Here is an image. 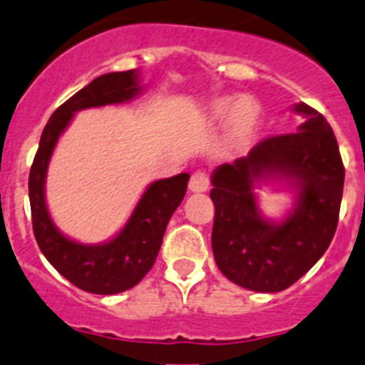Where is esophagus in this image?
Listing matches in <instances>:
<instances>
[{
  "label": "esophagus",
  "mask_w": 365,
  "mask_h": 365,
  "mask_svg": "<svg viewBox=\"0 0 365 365\" xmlns=\"http://www.w3.org/2000/svg\"><path fill=\"white\" fill-rule=\"evenodd\" d=\"M210 188V175L202 170H197L190 179V192L193 193H204Z\"/></svg>",
  "instance_id": "esophagus-1"
}]
</instances>
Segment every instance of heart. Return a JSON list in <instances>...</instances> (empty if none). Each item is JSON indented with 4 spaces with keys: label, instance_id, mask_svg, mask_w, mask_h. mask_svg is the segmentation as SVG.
<instances>
[{
    "label": "heart",
    "instance_id": "heart-1",
    "mask_svg": "<svg viewBox=\"0 0 365 365\" xmlns=\"http://www.w3.org/2000/svg\"><path fill=\"white\" fill-rule=\"evenodd\" d=\"M211 116L229 121V141L235 147H244L258 127L259 109L251 98H222L211 107Z\"/></svg>",
    "mask_w": 365,
    "mask_h": 365
}]
</instances>
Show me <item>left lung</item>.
Returning <instances> with one entry per match:
<instances>
[{
	"label": "left lung",
	"mask_w": 365,
	"mask_h": 365,
	"mask_svg": "<svg viewBox=\"0 0 365 365\" xmlns=\"http://www.w3.org/2000/svg\"><path fill=\"white\" fill-rule=\"evenodd\" d=\"M294 110L307 118L297 133L267 138L211 175L215 262L227 279L255 292H281L304 276L329 247L339 222L344 165L335 134L307 103ZM277 178L289 180L298 199L283 221L272 222L259 211L254 185Z\"/></svg>",
	"instance_id": "obj_1"
}]
</instances>
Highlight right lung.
<instances>
[{
  "instance_id": "right-lung-1",
  "label": "right lung",
  "mask_w": 365,
  "mask_h": 365,
  "mask_svg": "<svg viewBox=\"0 0 365 365\" xmlns=\"http://www.w3.org/2000/svg\"><path fill=\"white\" fill-rule=\"evenodd\" d=\"M141 91L138 71L107 73L66 100L48 120L29 177L34 235L48 262L78 289L91 294H120L140 283L161 249L170 217L185 199L190 173L152 182L125 227L113 240L84 245L64 237L51 220L44 199L48 163L58 138L76 110L133 100Z\"/></svg>"
}]
</instances>
